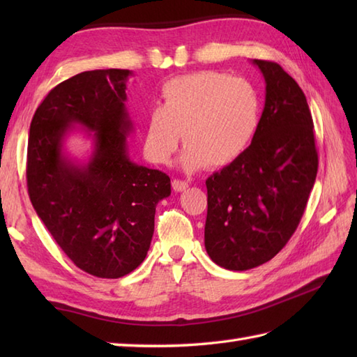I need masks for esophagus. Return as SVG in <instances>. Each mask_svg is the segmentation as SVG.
I'll return each mask as SVG.
<instances>
[{"label":"esophagus","instance_id":"34e87169","mask_svg":"<svg viewBox=\"0 0 357 357\" xmlns=\"http://www.w3.org/2000/svg\"><path fill=\"white\" fill-rule=\"evenodd\" d=\"M172 185H173V190L174 192H184L185 188L188 187V183L187 181H181V179H173V183H172Z\"/></svg>","mask_w":357,"mask_h":357}]
</instances>
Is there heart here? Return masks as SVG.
Returning a JSON list of instances; mask_svg holds the SVG:
<instances>
[{
	"label": "heart",
	"instance_id": "1",
	"mask_svg": "<svg viewBox=\"0 0 357 357\" xmlns=\"http://www.w3.org/2000/svg\"><path fill=\"white\" fill-rule=\"evenodd\" d=\"M259 121L261 96L250 81L215 70L183 75L165 82L162 105L150 110L144 150L151 162L165 164L183 136L181 169L225 167L248 149Z\"/></svg>",
	"mask_w": 357,
	"mask_h": 357
}]
</instances>
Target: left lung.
<instances>
[{"mask_svg":"<svg viewBox=\"0 0 357 357\" xmlns=\"http://www.w3.org/2000/svg\"><path fill=\"white\" fill-rule=\"evenodd\" d=\"M265 81L259 128L236 161L206 181L204 242L210 259L234 271L275 257L298 229L317 173L305 95L282 67L253 59Z\"/></svg>","mask_w":357,"mask_h":357,"instance_id":"8db88e82","label":"left lung"}]
</instances>
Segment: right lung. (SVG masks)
Wrapping results in <instances>:
<instances>
[{
    "mask_svg": "<svg viewBox=\"0 0 357 357\" xmlns=\"http://www.w3.org/2000/svg\"><path fill=\"white\" fill-rule=\"evenodd\" d=\"M132 70H89L63 81L36 109L27 146L32 206L78 268L116 279L146 259L158 202L170 196L165 173L133 162L126 107ZM93 139L87 162L65 141L76 126Z\"/></svg>",
    "mask_w": 357,
    "mask_h": 357,
    "instance_id": "obj_1",
    "label": "right lung"
}]
</instances>
